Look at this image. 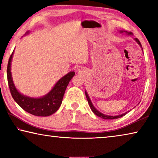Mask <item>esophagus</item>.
Here are the masks:
<instances>
[{
  "label": "esophagus",
  "mask_w": 158,
  "mask_h": 158,
  "mask_svg": "<svg viewBox=\"0 0 158 158\" xmlns=\"http://www.w3.org/2000/svg\"><path fill=\"white\" fill-rule=\"evenodd\" d=\"M84 68L83 67H79L78 69H77V72L79 73V74H82V73L84 72Z\"/></svg>",
  "instance_id": "obj_1"
}]
</instances>
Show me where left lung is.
<instances>
[{
  "instance_id": "8db88e82",
  "label": "left lung",
  "mask_w": 158,
  "mask_h": 158,
  "mask_svg": "<svg viewBox=\"0 0 158 158\" xmlns=\"http://www.w3.org/2000/svg\"><path fill=\"white\" fill-rule=\"evenodd\" d=\"M126 32V34L128 35H133V33H132V32H126V31H123V30H121V31H120V32H121V33H122V32ZM134 40H135L136 41V42H137V43H138V44H139V45L140 46V48H142V45H141L140 42L139 40H138V39L135 38ZM142 49H143V48H142ZM85 94H86V98H87V101H88L89 105V106H90L91 110H92V111L94 112V114H96V116H98V117H101V118H103V119H108V120H109V119H116V118H121V117H122V116H125V115H126V114H127V113L130 111V110H128V111L126 112V113H125V114L118 115V116H108V115H105V114H102V113H101L100 111H98V110L97 109H96L95 107L94 106L93 103H91V99H90V98H89L88 94H87V92H86V91H85Z\"/></svg>"
}]
</instances>
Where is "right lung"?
<instances>
[{
	"mask_svg": "<svg viewBox=\"0 0 158 158\" xmlns=\"http://www.w3.org/2000/svg\"><path fill=\"white\" fill-rule=\"evenodd\" d=\"M13 52L9 58L7 67L8 86L13 99L23 110L34 116H48L55 114L62 104L66 89L70 80L74 76L75 72H70L62 77L46 95L40 98L30 97L19 92L13 83L11 74V61Z\"/></svg>",
	"mask_w": 158,
	"mask_h": 158,
	"instance_id": "right-lung-1",
	"label": "right lung"
}]
</instances>
